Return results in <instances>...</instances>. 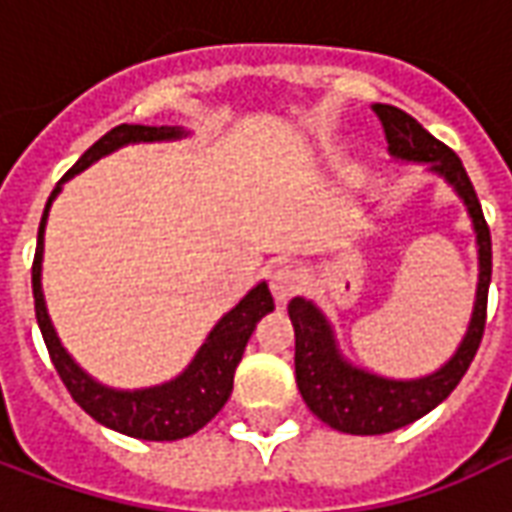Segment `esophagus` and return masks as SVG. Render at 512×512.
<instances>
[{
    "label": "esophagus",
    "instance_id": "obj_1",
    "mask_svg": "<svg viewBox=\"0 0 512 512\" xmlns=\"http://www.w3.org/2000/svg\"><path fill=\"white\" fill-rule=\"evenodd\" d=\"M301 288H304V274L296 266H277L271 271V293L277 304H285Z\"/></svg>",
    "mask_w": 512,
    "mask_h": 512
}]
</instances>
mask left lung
Instances as JSON below:
<instances>
[{
  "label": "left lung",
  "instance_id": "obj_1",
  "mask_svg": "<svg viewBox=\"0 0 512 512\" xmlns=\"http://www.w3.org/2000/svg\"><path fill=\"white\" fill-rule=\"evenodd\" d=\"M373 112L384 126L389 156L403 164H428L430 175H439L458 194V200L472 219L480 274L474 290L472 318L461 345L439 370L419 378H386L365 367H356L343 354L332 321L323 315L321 307L304 296L290 301L288 315L296 332V384L301 397L312 414L323 419L329 428L351 436H378V433L406 428L450 397L452 389L472 365L483 340L488 285H491V233L461 158L447 145H441L436 136H430L403 109L373 104Z\"/></svg>",
  "mask_w": 512,
  "mask_h": 512
}]
</instances>
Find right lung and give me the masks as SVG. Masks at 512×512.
<instances>
[{
  "label": "right lung",
  "mask_w": 512,
  "mask_h": 512,
  "mask_svg": "<svg viewBox=\"0 0 512 512\" xmlns=\"http://www.w3.org/2000/svg\"><path fill=\"white\" fill-rule=\"evenodd\" d=\"M189 131L180 126H123L112 128L73 164L65 178L51 191L46 211L40 219L38 249H35V263H32V293H35V315L49 356L62 384L68 386L71 397L79 406L106 428L126 433L131 439L142 441H175L186 439L191 433L205 428L227 403L233 392L235 367L244 356V348L249 337L255 332L257 321L274 310V299L266 282H257L255 288L246 293L244 299L235 304L233 310L224 312L216 321L205 343L197 348V354L183 373L169 378L164 384L142 386V389H115L101 381H95L62 345L60 334L54 329L43 296V241H46V222H49L51 202L57 200L62 191V183L79 175L87 167H93L98 158L115 153L126 145H139V142H175L186 139Z\"/></svg>",
  "instance_id": "obj_1"
}]
</instances>
